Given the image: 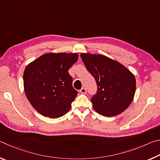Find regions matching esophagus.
Returning <instances> with one entry per match:
<instances>
[{
	"label": "esophagus",
	"instance_id": "1",
	"mask_svg": "<svg viewBox=\"0 0 160 160\" xmlns=\"http://www.w3.org/2000/svg\"><path fill=\"white\" fill-rule=\"evenodd\" d=\"M80 93H82V94H85L87 93L86 89H85V88H82V89H81V90H80Z\"/></svg>",
	"mask_w": 160,
	"mask_h": 160
}]
</instances>
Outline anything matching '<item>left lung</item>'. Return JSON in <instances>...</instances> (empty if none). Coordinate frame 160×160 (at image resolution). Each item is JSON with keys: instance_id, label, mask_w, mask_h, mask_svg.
<instances>
[{"instance_id": "8db88e82", "label": "left lung", "mask_w": 160, "mask_h": 160, "mask_svg": "<svg viewBox=\"0 0 160 160\" xmlns=\"http://www.w3.org/2000/svg\"><path fill=\"white\" fill-rule=\"evenodd\" d=\"M80 56L98 87L97 93L91 99L94 109L107 117L124 112L134 98V75L123 65L106 56L82 53Z\"/></svg>"}]
</instances>
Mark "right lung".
<instances>
[{
	"instance_id": "add662e5",
	"label": "right lung",
	"mask_w": 160,
	"mask_h": 160,
	"mask_svg": "<svg viewBox=\"0 0 160 160\" xmlns=\"http://www.w3.org/2000/svg\"><path fill=\"white\" fill-rule=\"evenodd\" d=\"M78 58L76 53H47L25 68L24 90L32 106L42 115L56 118L70 109L78 92L72 88L68 70Z\"/></svg>"
}]
</instances>
